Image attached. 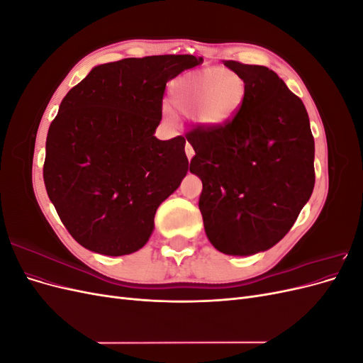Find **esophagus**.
I'll return each instance as SVG.
<instances>
[{"label":"esophagus","instance_id":"obj_1","mask_svg":"<svg viewBox=\"0 0 363 363\" xmlns=\"http://www.w3.org/2000/svg\"><path fill=\"white\" fill-rule=\"evenodd\" d=\"M184 151H186V156H188V159L191 160V159L194 157V155H195V151H194L192 145H191V144H186V147H184Z\"/></svg>","mask_w":363,"mask_h":363}]
</instances>
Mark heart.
Listing matches in <instances>:
<instances>
[{"label": "heart", "mask_w": 363, "mask_h": 363, "mask_svg": "<svg viewBox=\"0 0 363 363\" xmlns=\"http://www.w3.org/2000/svg\"><path fill=\"white\" fill-rule=\"evenodd\" d=\"M247 83L228 68L184 72L169 82V100L203 128H219L235 119L244 106ZM167 113L171 115L169 108Z\"/></svg>", "instance_id": "heart-1"}]
</instances>
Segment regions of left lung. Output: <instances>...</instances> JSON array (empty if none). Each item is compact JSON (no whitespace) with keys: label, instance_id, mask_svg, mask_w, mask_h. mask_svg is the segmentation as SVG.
I'll use <instances>...</instances> for the list:
<instances>
[{"label":"left lung","instance_id":"left-lung-1","mask_svg":"<svg viewBox=\"0 0 363 363\" xmlns=\"http://www.w3.org/2000/svg\"><path fill=\"white\" fill-rule=\"evenodd\" d=\"M247 83L242 108L219 128L186 133L203 182L200 211L211 244L250 256L276 245L309 201L315 142L303 101L267 67L225 60Z\"/></svg>","mask_w":363,"mask_h":363}]
</instances>
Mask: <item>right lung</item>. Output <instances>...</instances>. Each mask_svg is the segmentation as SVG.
Returning <instances> with one entry per match:
<instances>
[{
  "mask_svg": "<svg viewBox=\"0 0 363 363\" xmlns=\"http://www.w3.org/2000/svg\"><path fill=\"white\" fill-rule=\"evenodd\" d=\"M201 62L167 54L98 65L63 98L48 130L43 182L82 247L124 256L147 244L157 207L189 168L183 136H155L164 87Z\"/></svg>",
  "mask_w": 363,
  "mask_h": 363,
  "instance_id": "add662e5",
  "label": "right lung"
}]
</instances>
